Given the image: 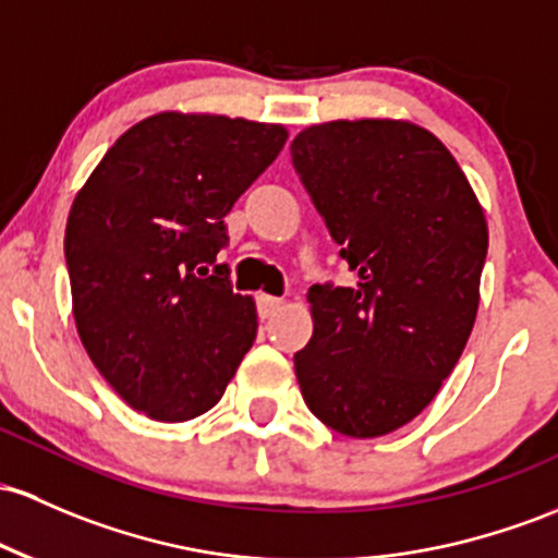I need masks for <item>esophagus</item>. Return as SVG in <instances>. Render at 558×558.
Returning <instances> with one entry per match:
<instances>
[{
  "mask_svg": "<svg viewBox=\"0 0 558 558\" xmlns=\"http://www.w3.org/2000/svg\"><path fill=\"white\" fill-rule=\"evenodd\" d=\"M280 299L278 296H267V293H262L259 299H256V310H259V317L262 320H267V317H272L275 312L280 310Z\"/></svg>",
  "mask_w": 558,
  "mask_h": 558,
  "instance_id": "obj_1",
  "label": "esophagus"
}]
</instances>
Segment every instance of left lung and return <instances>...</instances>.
<instances>
[{"instance_id": "1", "label": "left lung", "mask_w": 558, "mask_h": 558, "mask_svg": "<svg viewBox=\"0 0 558 558\" xmlns=\"http://www.w3.org/2000/svg\"><path fill=\"white\" fill-rule=\"evenodd\" d=\"M293 169L357 275L312 286L293 354L307 408L347 437L405 426L456 368L480 307L487 222L466 174L408 121H328L296 134Z\"/></svg>"}]
</instances>
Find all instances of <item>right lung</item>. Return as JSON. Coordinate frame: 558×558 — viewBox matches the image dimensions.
<instances>
[{
  "label": "right lung",
  "mask_w": 558,
  "mask_h": 558,
  "mask_svg": "<svg viewBox=\"0 0 558 558\" xmlns=\"http://www.w3.org/2000/svg\"><path fill=\"white\" fill-rule=\"evenodd\" d=\"M280 124L158 113L113 143L65 225L73 317L126 405L180 424L222 400L256 339L254 299L232 291V204L283 150Z\"/></svg>",
  "instance_id": "add662e5"
}]
</instances>
